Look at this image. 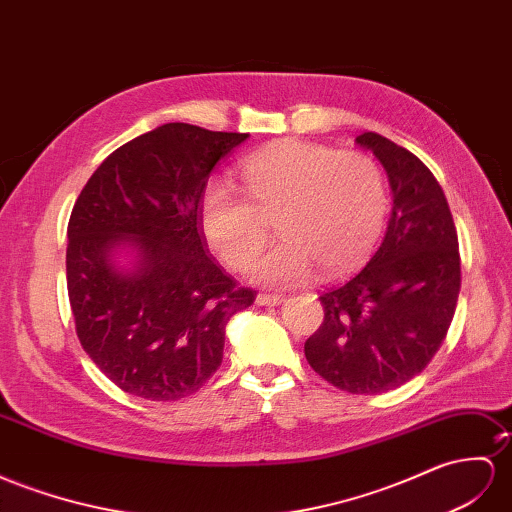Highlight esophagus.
I'll return each mask as SVG.
<instances>
[{"instance_id":"obj_1","label":"esophagus","mask_w":512,"mask_h":512,"mask_svg":"<svg viewBox=\"0 0 512 512\" xmlns=\"http://www.w3.org/2000/svg\"><path fill=\"white\" fill-rule=\"evenodd\" d=\"M283 300H285V296H281V294H257L255 303L261 307H277L283 303Z\"/></svg>"}]
</instances>
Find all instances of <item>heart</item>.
Here are the masks:
<instances>
[{
    "mask_svg": "<svg viewBox=\"0 0 512 512\" xmlns=\"http://www.w3.org/2000/svg\"><path fill=\"white\" fill-rule=\"evenodd\" d=\"M242 190L229 181L205 183L199 225L222 264L242 270L268 238L277 214L281 240L251 266L270 287H292L342 274L370 255L387 218V188L372 157L324 144L283 140L246 155Z\"/></svg>",
    "mask_w": 512,
    "mask_h": 512,
    "instance_id": "obj_1",
    "label": "heart"
}]
</instances>
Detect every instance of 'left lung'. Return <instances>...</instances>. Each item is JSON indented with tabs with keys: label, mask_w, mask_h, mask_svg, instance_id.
I'll return each instance as SVG.
<instances>
[{
	"label": "left lung",
	"mask_w": 512,
	"mask_h": 512,
	"mask_svg": "<svg viewBox=\"0 0 512 512\" xmlns=\"http://www.w3.org/2000/svg\"><path fill=\"white\" fill-rule=\"evenodd\" d=\"M387 170L393 209L363 270L322 292L324 320L305 357L348 393H385L422 372L448 335L461 292L450 205L417 155L374 131L357 136Z\"/></svg>",
	"instance_id": "8db88e82"
}]
</instances>
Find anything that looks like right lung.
<instances>
[{
  "mask_svg": "<svg viewBox=\"0 0 512 512\" xmlns=\"http://www.w3.org/2000/svg\"><path fill=\"white\" fill-rule=\"evenodd\" d=\"M248 134L166 123L110 153L69 218L67 287L86 355L131 396H190L222 363L225 326L253 305L209 255L199 199ZM134 250L129 271L113 248Z\"/></svg>",
  "mask_w": 512,
  "mask_h": 512,
  "instance_id": "1",
  "label": "right lung"
}]
</instances>
